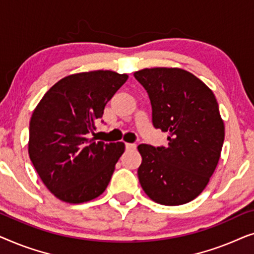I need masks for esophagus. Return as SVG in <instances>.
<instances>
[{
    "mask_svg": "<svg viewBox=\"0 0 254 254\" xmlns=\"http://www.w3.org/2000/svg\"><path fill=\"white\" fill-rule=\"evenodd\" d=\"M126 149H127V150H134V149H136V144H135V143H126Z\"/></svg>",
    "mask_w": 254,
    "mask_h": 254,
    "instance_id": "esophagus-1",
    "label": "esophagus"
}]
</instances>
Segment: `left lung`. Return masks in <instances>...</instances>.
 Segmentation results:
<instances>
[{
	"mask_svg": "<svg viewBox=\"0 0 254 254\" xmlns=\"http://www.w3.org/2000/svg\"><path fill=\"white\" fill-rule=\"evenodd\" d=\"M147 90L155 128L169 134L166 147L140 144L137 176L155 202L179 206L199 196L220 161L224 123L213 91L182 68L134 72Z\"/></svg>",
	"mask_w": 254,
	"mask_h": 254,
	"instance_id": "1",
	"label": "left lung"
}]
</instances>
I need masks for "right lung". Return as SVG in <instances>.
Returning <instances> with one entry per match:
<instances>
[{"mask_svg":"<svg viewBox=\"0 0 254 254\" xmlns=\"http://www.w3.org/2000/svg\"><path fill=\"white\" fill-rule=\"evenodd\" d=\"M128 79L127 74L93 70L65 76L34 109L30 121L29 155L40 179L54 196L83 203L104 193L124 142L89 138L105 105Z\"/></svg>","mask_w":254,"mask_h":254,"instance_id":"obj_1","label":"right lung"}]
</instances>
